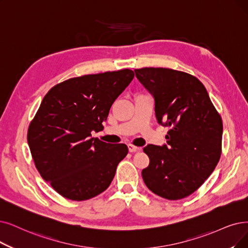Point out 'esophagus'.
<instances>
[{"label": "esophagus", "mask_w": 248, "mask_h": 248, "mask_svg": "<svg viewBox=\"0 0 248 248\" xmlns=\"http://www.w3.org/2000/svg\"><path fill=\"white\" fill-rule=\"evenodd\" d=\"M128 150H129L130 153H134V152H137L138 150H140V148L137 146H134L132 144H128Z\"/></svg>", "instance_id": "34e87169"}]
</instances>
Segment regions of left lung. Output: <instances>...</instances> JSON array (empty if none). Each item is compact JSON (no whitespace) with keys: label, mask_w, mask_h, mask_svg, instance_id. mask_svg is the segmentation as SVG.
<instances>
[{"label":"left lung","mask_w":248,"mask_h":248,"mask_svg":"<svg viewBox=\"0 0 248 248\" xmlns=\"http://www.w3.org/2000/svg\"><path fill=\"white\" fill-rule=\"evenodd\" d=\"M134 72L154 97L157 123L171 127L166 144L143 148L150 165L142 170V179L158 196L184 199L199 189L220 160L222 119L196 77L168 68Z\"/></svg>","instance_id":"1"}]
</instances>
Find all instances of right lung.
<instances>
[{"instance_id":"1","label":"right lung","mask_w":248,"mask_h":248,"mask_svg":"<svg viewBox=\"0 0 248 248\" xmlns=\"http://www.w3.org/2000/svg\"><path fill=\"white\" fill-rule=\"evenodd\" d=\"M129 69L75 77L45 95L27 132L37 171L62 196L86 201L110 186L128 147L92 137L129 85Z\"/></svg>"}]
</instances>
